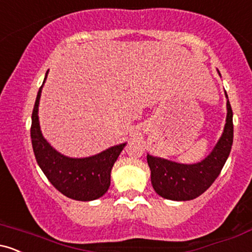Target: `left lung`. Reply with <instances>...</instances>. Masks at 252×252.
Masks as SVG:
<instances>
[{
  "label": "left lung",
  "mask_w": 252,
  "mask_h": 252,
  "mask_svg": "<svg viewBox=\"0 0 252 252\" xmlns=\"http://www.w3.org/2000/svg\"><path fill=\"white\" fill-rule=\"evenodd\" d=\"M232 142V109L227 99V116L224 132L215 149L204 161L195 164H181L164 158L147 156L150 180L155 192L162 198L176 201L198 198L210 189L220 174L230 155Z\"/></svg>",
  "instance_id": "8db88e82"
}]
</instances>
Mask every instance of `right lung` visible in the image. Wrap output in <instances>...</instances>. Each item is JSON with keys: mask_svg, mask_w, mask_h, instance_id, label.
<instances>
[{"mask_svg": "<svg viewBox=\"0 0 252 252\" xmlns=\"http://www.w3.org/2000/svg\"><path fill=\"white\" fill-rule=\"evenodd\" d=\"M42 85L40 86L34 104L31 126L32 146L37 164L48 181L67 198L79 201H90L100 198L109 189L112 166L116 162L126 143L111 147L100 154L85 158H71L59 154L42 137L40 131L37 106Z\"/></svg>", "mask_w": 252, "mask_h": 252, "instance_id": "1", "label": "right lung"}]
</instances>
